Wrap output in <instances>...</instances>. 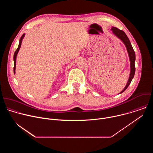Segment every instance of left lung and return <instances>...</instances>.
<instances>
[{"label":"left lung","instance_id":"obj_1","mask_svg":"<svg viewBox=\"0 0 153 153\" xmlns=\"http://www.w3.org/2000/svg\"><path fill=\"white\" fill-rule=\"evenodd\" d=\"M111 30L112 31L114 35H115L117 38H119L125 45V47L126 48V50L128 54L129 61H130V74L129 76V79L128 80V82L125 86L123 90L119 93L121 94L123 92H124L131 83V82L132 79H133L135 74V60H136V55H135V52L133 48V47L131 44V42L126 35V34L122 30H120L119 29L116 28V27H113Z\"/></svg>","mask_w":153,"mask_h":153}]
</instances>
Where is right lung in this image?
Returning a JSON list of instances; mask_svg holds the SVG:
<instances>
[{
	"mask_svg": "<svg viewBox=\"0 0 153 153\" xmlns=\"http://www.w3.org/2000/svg\"><path fill=\"white\" fill-rule=\"evenodd\" d=\"M25 37V34H24L22 36V37H20V40H19V46H18V48L16 50L14 54V57H13V59H14V73L15 74L16 72H15V70H16V57H17V55L18 54V52L20 48V47H21V44H22V40Z\"/></svg>",
	"mask_w": 153,
	"mask_h": 153,
	"instance_id": "add662e5",
	"label": "right lung"
}]
</instances>
